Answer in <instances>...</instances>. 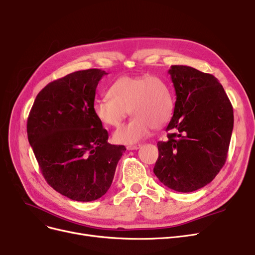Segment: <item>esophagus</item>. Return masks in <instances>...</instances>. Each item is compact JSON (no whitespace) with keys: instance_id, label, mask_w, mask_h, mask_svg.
<instances>
[{"instance_id":"obj_1","label":"esophagus","mask_w":255,"mask_h":255,"mask_svg":"<svg viewBox=\"0 0 255 255\" xmlns=\"http://www.w3.org/2000/svg\"><path fill=\"white\" fill-rule=\"evenodd\" d=\"M140 148V144H134V145H128L127 149L128 150H138Z\"/></svg>"}]
</instances>
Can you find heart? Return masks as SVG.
<instances>
[{
  "label": "heart",
  "mask_w": 255,
  "mask_h": 255,
  "mask_svg": "<svg viewBox=\"0 0 255 255\" xmlns=\"http://www.w3.org/2000/svg\"><path fill=\"white\" fill-rule=\"evenodd\" d=\"M173 109L170 86L156 75L122 76L110 87L109 97L97 99L92 105L96 117L109 127L120 126L128 112L134 115L114 133V140L122 144L138 142L152 128L164 127Z\"/></svg>",
  "instance_id": "heart-1"
}]
</instances>
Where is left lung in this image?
Returning <instances> with one entry per match:
<instances>
[{"label": "left lung", "mask_w": 255, "mask_h": 255, "mask_svg": "<svg viewBox=\"0 0 255 255\" xmlns=\"http://www.w3.org/2000/svg\"><path fill=\"white\" fill-rule=\"evenodd\" d=\"M168 73L176 96L166 128L172 133L157 143L153 171L168 188L191 192L211 183L226 163L233 107L214 75L188 66H171Z\"/></svg>", "instance_id": "obj_1"}]
</instances>
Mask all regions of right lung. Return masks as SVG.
Here are the masks:
<instances>
[{
    "label": "right lung",
    "instance_id": "right-lung-1",
    "mask_svg": "<svg viewBox=\"0 0 255 255\" xmlns=\"http://www.w3.org/2000/svg\"><path fill=\"white\" fill-rule=\"evenodd\" d=\"M100 69L76 71L48 84L27 119V137L45 181L63 196L89 202L110 189L125 145L107 142L109 133L92 110Z\"/></svg>",
    "mask_w": 255,
    "mask_h": 255
}]
</instances>
